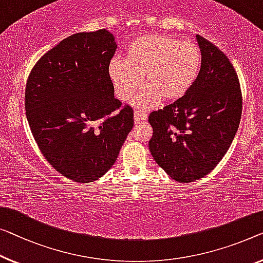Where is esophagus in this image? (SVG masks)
I'll list each match as a JSON object with an SVG mask.
<instances>
[{"mask_svg":"<svg viewBox=\"0 0 263 263\" xmlns=\"http://www.w3.org/2000/svg\"><path fill=\"white\" fill-rule=\"evenodd\" d=\"M147 120V116L145 115L142 111H135V123L136 124H140V123H145Z\"/></svg>","mask_w":263,"mask_h":263,"instance_id":"1","label":"esophagus"}]
</instances>
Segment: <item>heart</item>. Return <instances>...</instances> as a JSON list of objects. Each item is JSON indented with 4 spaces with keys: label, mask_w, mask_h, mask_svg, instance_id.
<instances>
[{
    "label": "heart",
    "mask_w": 263,
    "mask_h": 263,
    "mask_svg": "<svg viewBox=\"0 0 263 263\" xmlns=\"http://www.w3.org/2000/svg\"><path fill=\"white\" fill-rule=\"evenodd\" d=\"M202 64L201 50L190 41L164 34H148L137 37L128 45L126 58H115L108 74L117 97L127 100L144 85L132 104L147 109L160 99L175 101L185 96L197 79Z\"/></svg>",
    "instance_id": "obj_1"
}]
</instances>
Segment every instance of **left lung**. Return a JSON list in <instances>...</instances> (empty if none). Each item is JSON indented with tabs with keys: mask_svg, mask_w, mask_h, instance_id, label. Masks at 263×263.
<instances>
[{
	"mask_svg": "<svg viewBox=\"0 0 263 263\" xmlns=\"http://www.w3.org/2000/svg\"><path fill=\"white\" fill-rule=\"evenodd\" d=\"M202 54L198 77L185 96L148 116V148L156 163L179 183L204 177L232 144L242 115L236 70L216 46L196 36Z\"/></svg>",
	"mask_w": 263,
	"mask_h": 263,
	"instance_id": "left-lung-1",
	"label": "left lung"
}]
</instances>
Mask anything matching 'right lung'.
Wrapping results in <instances>:
<instances>
[{"mask_svg":"<svg viewBox=\"0 0 263 263\" xmlns=\"http://www.w3.org/2000/svg\"><path fill=\"white\" fill-rule=\"evenodd\" d=\"M117 45L106 29L77 33L31 69L25 107L45 158L70 181H97L111 169L133 127V109L115 98L108 74Z\"/></svg>","mask_w":263,"mask_h":263,"instance_id":"right-lung-1","label":"right lung"}]
</instances>
